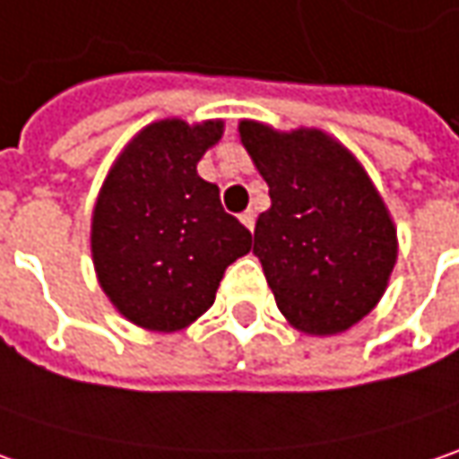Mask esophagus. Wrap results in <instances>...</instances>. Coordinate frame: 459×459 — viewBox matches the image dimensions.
Returning <instances> with one entry per match:
<instances>
[{
	"instance_id": "1",
	"label": "esophagus",
	"mask_w": 459,
	"mask_h": 459,
	"mask_svg": "<svg viewBox=\"0 0 459 459\" xmlns=\"http://www.w3.org/2000/svg\"><path fill=\"white\" fill-rule=\"evenodd\" d=\"M238 221H241V223H244V226H247L249 230H254L256 215H254V210H247V212H241V215H238Z\"/></svg>"
}]
</instances>
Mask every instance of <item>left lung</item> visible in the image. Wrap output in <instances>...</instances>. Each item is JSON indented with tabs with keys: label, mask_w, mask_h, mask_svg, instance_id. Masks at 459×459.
Wrapping results in <instances>:
<instances>
[{
	"label": "left lung",
	"mask_w": 459,
	"mask_h": 459,
	"mask_svg": "<svg viewBox=\"0 0 459 459\" xmlns=\"http://www.w3.org/2000/svg\"><path fill=\"white\" fill-rule=\"evenodd\" d=\"M267 182L254 254L292 329L333 336L359 324L388 288L398 236L385 200L357 156L318 128L238 123Z\"/></svg>",
	"instance_id": "left-lung-1"
}]
</instances>
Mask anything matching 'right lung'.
Returning <instances> with one entry per match:
<instances>
[{
  "instance_id": "add662e5",
  "label": "right lung",
  "mask_w": 459,
  "mask_h": 459,
  "mask_svg": "<svg viewBox=\"0 0 459 459\" xmlns=\"http://www.w3.org/2000/svg\"><path fill=\"white\" fill-rule=\"evenodd\" d=\"M223 120H156L117 153L91 210V262L115 310L146 331H182L212 306L251 233L197 161Z\"/></svg>"
}]
</instances>
